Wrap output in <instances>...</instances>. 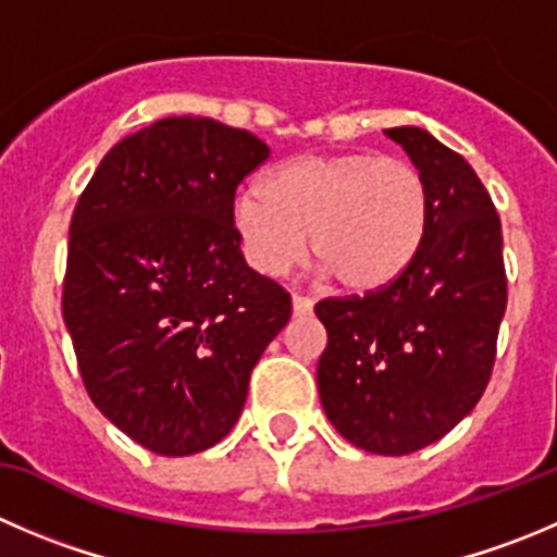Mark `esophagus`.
<instances>
[{"instance_id": "obj_1", "label": "esophagus", "mask_w": 557, "mask_h": 557, "mask_svg": "<svg viewBox=\"0 0 557 557\" xmlns=\"http://www.w3.org/2000/svg\"><path fill=\"white\" fill-rule=\"evenodd\" d=\"M314 309V298H309V295H293V311L298 317L309 314V311Z\"/></svg>"}]
</instances>
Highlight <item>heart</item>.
Returning a JSON list of instances; mask_svg holds the SVG:
<instances>
[{
	"label": "heart",
	"instance_id": "heart-1",
	"mask_svg": "<svg viewBox=\"0 0 557 557\" xmlns=\"http://www.w3.org/2000/svg\"><path fill=\"white\" fill-rule=\"evenodd\" d=\"M243 257L262 275H282L311 257L344 289L372 293L396 282L421 251L429 190L421 172L372 152L298 156L232 205Z\"/></svg>",
	"mask_w": 557,
	"mask_h": 557
}]
</instances>
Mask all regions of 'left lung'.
Returning a JSON list of instances; mask_svg holds the SVG:
<instances>
[{"instance_id": "left-lung-1", "label": "left lung", "mask_w": 557, "mask_h": 557, "mask_svg": "<svg viewBox=\"0 0 557 557\" xmlns=\"http://www.w3.org/2000/svg\"><path fill=\"white\" fill-rule=\"evenodd\" d=\"M385 136L426 183V240L388 287L314 306L327 331L317 385L342 437L405 457L479 405L506 314V270L500 219L473 166L416 125Z\"/></svg>"}]
</instances>
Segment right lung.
Returning <instances> with one entry per match:
<instances>
[{"label": "right lung", "instance_id": "add662e5", "mask_svg": "<svg viewBox=\"0 0 557 557\" xmlns=\"http://www.w3.org/2000/svg\"><path fill=\"white\" fill-rule=\"evenodd\" d=\"M268 156L248 131L166 116L116 141L73 210L62 317L84 388L161 457L224 441L293 314L232 226L237 185Z\"/></svg>", "mask_w": 557, "mask_h": 557}]
</instances>
